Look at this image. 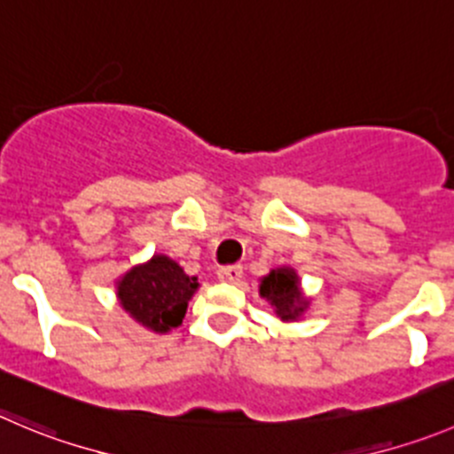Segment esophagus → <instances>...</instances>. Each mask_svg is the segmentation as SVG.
Masks as SVG:
<instances>
[{
  "label": "esophagus",
  "instance_id": "34e87169",
  "mask_svg": "<svg viewBox=\"0 0 454 454\" xmlns=\"http://www.w3.org/2000/svg\"><path fill=\"white\" fill-rule=\"evenodd\" d=\"M218 278L223 283H239L243 278V267L240 265H224L218 270Z\"/></svg>",
  "mask_w": 454,
  "mask_h": 454
}]
</instances>
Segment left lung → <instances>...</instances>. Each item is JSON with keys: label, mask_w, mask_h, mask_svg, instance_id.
<instances>
[{"label": "left lung", "mask_w": 454, "mask_h": 454, "mask_svg": "<svg viewBox=\"0 0 454 454\" xmlns=\"http://www.w3.org/2000/svg\"><path fill=\"white\" fill-rule=\"evenodd\" d=\"M261 296L270 301L283 321H294L301 317L308 301L301 296L299 276L294 270H274L262 278Z\"/></svg>", "instance_id": "obj_1"}]
</instances>
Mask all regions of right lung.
<instances>
[{"mask_svg":"<svg viewBox=\"0 0 454 454\" xmlns=\"http://www.w3.org/2000/svg\"><path fill=\"white\" fill-rule=\"evenodd\" d=\"M196 287V276L184 274L178 262L153 256L122 276L118 299L137 323L153 332H169L183 323Z\"/></svg>","mask_w":454,"mask_h":454,"instance_id":"add662e5","label":"right lung"}]
</instances>
